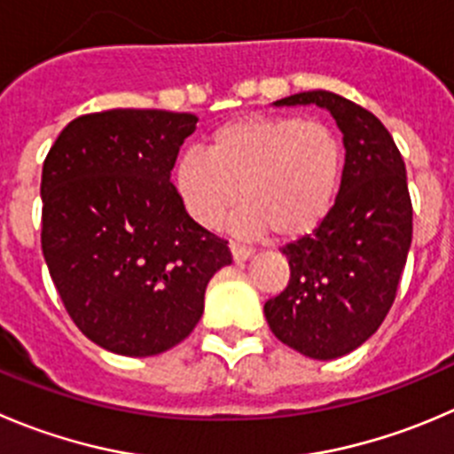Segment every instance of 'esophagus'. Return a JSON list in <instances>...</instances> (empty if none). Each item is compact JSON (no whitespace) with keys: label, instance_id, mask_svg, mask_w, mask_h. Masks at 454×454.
Segmentation results:
<instances>
[{"label":"esophagus","instance_id":"34e87169","mask_svg":"<svg viewBox=\"0 0 454 454\" xmlns=\"http://www.w3.org/2000/svg\"><path fill=\"white\" fill-rule=\"evenodd\" d=\"M230 249H231V256H234L236 262H243V261H247L249 256H252V249L245 247V245L234 243V240L230 243Z\"/></svg>","mask_w":454,"mask_h":454}]
</instances>
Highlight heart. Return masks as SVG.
Wrapping results in <instances>:
<instances>
[{
    "instance_id": "obj_1",
    "label": "heart",
    "mask_w": 454,
    "mask_h": 454,
    "mask_svg": "<svg viewBox=\"0 0 454 454\" xmlns=\"http://www.w3.org/2000/svg\"><path fill=\"white\" fill-rule=\"evenodd\" d=\"M345 151L339 133L299 115H247L215 129L205 151L187 149L174 184L187 214L214 230L240 192L231 227L243 236L274 231L299 240L334 207Z\"/></svg>"
}]
</instances>
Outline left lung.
<instances>
[{
  "mask_svg": "<svg viewBox=\"0 0 454 454\" xmlns=\"http://www.w3.org/2000/svg\"><path fill=\"white\" fill-rule=\"evenodd\" d=\"M276 106L317 105L343 131L345 167L325 223L285 245L289 283L265 303L270 330L309 359H339L370 339L395 303L412 243L405 165L381 120L332 90Z\"/></svg>",
  "mask_w": 454,
  "mask_h": 454,
  "instance_id": "left-lung-1",
  "label": "left lung"
}]
</instances>
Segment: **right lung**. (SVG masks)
<instances>
[{
	"mask_svg": "<svg viewBox=\"0 0 454 454\" xmlns=\"http://www.w3.org/2000/svg\"><path fill=\"white\" fill-rule=\"evenodd\" d=\"M196 122L158 109L80 115L44 160L42 254L68 317L109 352L153 356L187 339L207 283L231 262L171 183Z\"/></svg>",
	"mask_w": 454,
	"mask_h": 454,
	"instance_id": "right-lung-1",
	"label": "right lung"
}]
</instances>
